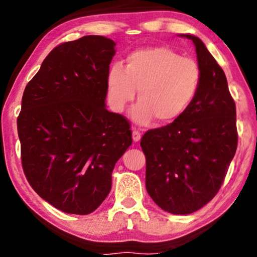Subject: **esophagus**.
<instances>
[{"label": "esophagus", "instance_id": "1", "mask_svg": "<svg viewBox=\"0 0 257 257\" xmlns=\"http://www.w3.org/2000/svg\"><path fill=\"white\" fill-rule=\"evenodd\" d=\"M132 138H133V142L138 143L140 138H142V133H140L138 130H133V131H132Z\"/></svg>", "mask_w": 257, "mask_h": 257}]
</instances>
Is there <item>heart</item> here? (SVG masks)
Instances as JSON below:
<instances>
[{"label": "heart", "mask_w": 257, "mask_h": 257, "mask_svg": "<svg viewBox=\"0 0 257 257\" xmlns=\"http://www.w3.org/2000/svg\"><path fill=\"white\" fill-rule=\"evenodd\" d=\"M201 79L199 65L191 58L165 47L136 50L126 57L125 68L111 66L107 73V98L115 112L135 99L139 103L132 118L145 125L153 117L160 124L178 119L194 100Z\"/></svg>", "instance_id": "heart-1"}]
</instances>
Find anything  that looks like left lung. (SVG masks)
Listing matches in <instances>:
<instances>
[{"label": "left lung", "instance_id": "obj_1", "mask_svg": "<svg viewBox=\"0 0 257 257\" xmlns=\"http://www.w3.org/2000/svg\"><path fill=\"white\" fill-rule=\"evenodd\" d=\"M195 45L201 72L198 93L182 115L147 131L140 146L146 157V189L161 209L185 215L202 208L222 185L237 147L236 107L223 70L203 42Z\"/></svg>", "mask_w": 257, "mask_h": 257}]
</instances>
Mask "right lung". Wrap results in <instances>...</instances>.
Segmentation results:
<instances>
[{
  "mask_svg": "<svg viewBox=\"0 0 257 257\" xmlns=\"http://www.w3.org/2000/svg\"><path fill=\"white\" fill-rule=\"evenodd\" d=\"M114 47L96 35L59 44L23 92V172L34 191L64 213L86 215L100 206L115 163L132 144L127 119L105 105Z\"/></svg>",
  "mask_w": 257,
  "mask_h": 257,
  "instance_id": "right-lung-1",
  "label": "right lung"
}]
</instances>
